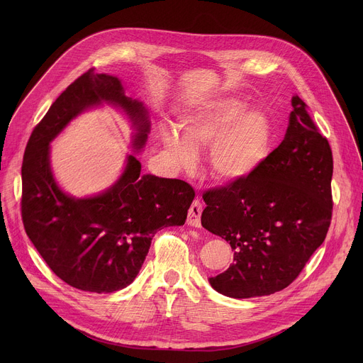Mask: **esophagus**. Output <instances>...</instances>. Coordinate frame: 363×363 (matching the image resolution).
I'll return each instance as SVG.
<instances>
[{"label":"esophagus","instance_id":"esophagus-1","mask_svg":"<svg viewBox=\"0 0 363 363\" xmlns=\"http://www.w3.org/2000/svg\"><path fill=\"white\" fill-rule=\"evenodd\" d=\"M201 214H202V203L195 199L191 206H189V211H188V218L186 223L191 227H201Z\"/></svg>","mask_w":363,"mask_h":363}]
</instances>
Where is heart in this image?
<instances>
[{
    "mask_svg": "<svg viewBox=\"0 0 363 363\" xmlns=\"http://www.w3.org/2000/svg\"><path fill=\"white\" fill-rule=\"evenodd\" d=\"M244 110V103L234 97L206 101L179 118L184 138L175 129L162 130L164 146L184 168L195 165V149L211 146V174L223 182L242 181L262 167L272 143L269 118Z\"/></svg>",
    "mask_w": 363,
    "mask_h": 363,
    "instance_id": "obj_1",
    "label": "heart"
}]
</instances>
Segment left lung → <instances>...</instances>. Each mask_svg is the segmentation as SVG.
<instances>
[{
    "label": "left lung",
    "mask_w": 363,
    "mask_h": 363,
    "mask_svg": "<svg viewBox=\"0 0 363 363\" xmlns=\"http://www.w3.org/2000/svg\"><path fill=\"white\" fill-rule=\"evenodd\" d=\"M291 106L283 142L260 168L202 194V227L234 250V263L210 279L224 296L248 298L286 289L330 227L332 149L297 94Z\"/></svg>",
    "instance_id": "left-lung-1"
}]
</instances>
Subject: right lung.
I'll use <instances>...</instances> for the list:
<instances>
[{
    "label": "right lung",
    "instance_id": "right-lung-1",
    "mask_svg": "<svg viewBox=\"0 0 363 363\" xmlns=\"http://www.w3.org/2000/svg\"><path fill=\"white\" fill-rule=\"evenodd\" d=\"M101 101L122 106L138 126L133 146L145 145L149 121L142 103L125 96L118 77L87 70L56 99L28 139L21 217L57 277L83 291L112 293L135 280L158 230L184 225L195 191L181 179L142 174L140 162L129 155L125 172L108 191L83 199L66 195L51 174L48 143Z\"/></svg>",
    "mask_w": 363,
    "mask_h": 363
}]
</instances>
